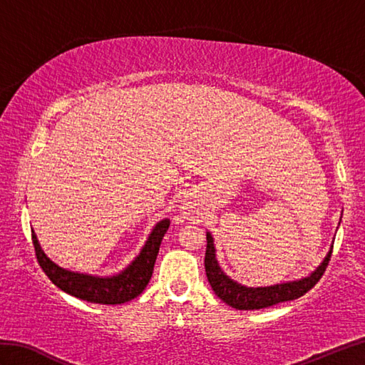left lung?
<instances>
[{
    "label": "left lung",
    "instance_id": "8db88e82",
    "mask_svg": "<svg viewBox=\"0 0 365 365\" xmlns=\"http://www.w3.org/2000/svg\"><path fill=\"white\" fill-rule=\"evenodd\" d=\"M332 247L327 254V257L312 271L307 277H302L299 281L276 284L269 287H246L238 284L224 273L218 260H216L213 237L210 232H207V251H205V273L210 282L216 297L222 299L226 304L238 309V311H257L269 306L279 304L284 301L297 299L307 293L312 287L320 281L324 269L331 260Z\"/></svg>",
    "mask_w": 365,
    "mask_h": 365
}]
</instances>
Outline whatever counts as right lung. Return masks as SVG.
Segmentation results:
<instances>
[{
  "label": "right lung",
  "instance_id": "1",
  "mask_svg": "<svg viewBox=\"0 0 365 365\" xmlns=\"http://www.w3.org/2000/svg\"><path fill=\"white\" fill-rule=\"evenodd\" d=\"M169 224L170 221L168 218L157 222L138 257L119 274L108 277L75 273V271L61 268L46 257V254L38 245L34 230H31V234H33V245L38 265L50 281L61 290L75 298L97 302V304H122V302L131 301L138 294H141L149 284L161 240L168 232Z\"/></svg>",
  "mask_w": 365,
  "mask_h": 365
}]
</instances>
